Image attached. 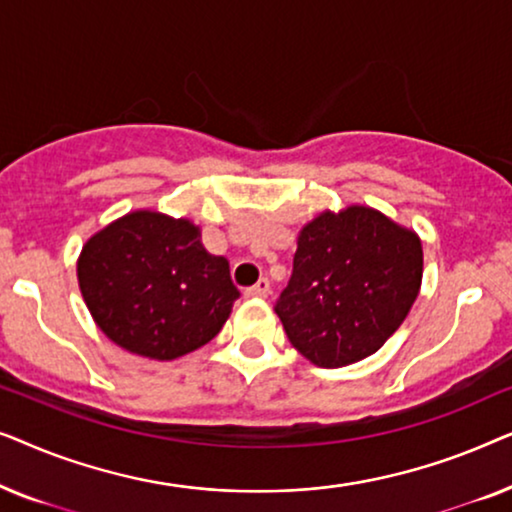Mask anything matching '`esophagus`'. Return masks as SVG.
<instances>
[{
  "mask_svg": "<svg viewBox=\"0 0 512 512\" xmlns=\"http://www.w3.org/2000/svg\"><path fill=\"white\" fill-rule=\"evenodd\" d=\"M244 293H247L249 298H268V293H270V282H268V279H265V277H261L254 286H249V289L244 291Z\"/></svg>",
  "mask_w": 512,
  "mask_h": 512,
  "instance_id": "1",
  "label": "esophagus"
}]
</instances>
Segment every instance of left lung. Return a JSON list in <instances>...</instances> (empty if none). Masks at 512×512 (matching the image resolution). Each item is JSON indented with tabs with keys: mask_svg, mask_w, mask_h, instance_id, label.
Here are the masks:
<instances>
[{
	"mask_svg": "<svg viewBox=\"0 0 512 512\" xmlns=\"http://www.w3.org/2000/svg\"><path fill=\"white\" fill-rule=\"evenodd\" d=\"M422 284V242L368 207L321 214L300 230L275 312L291 345L321 368L375 354Z\"/></svg>",
	"mask_w": 512,
	"mask_h": 512,
	"instance_id": "1",
	"label": "left lung"
}]
</instances>
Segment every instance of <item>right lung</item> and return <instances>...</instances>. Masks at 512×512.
I'll use <instances>...</instances> for the list:
<instances>
[{
	"instance_id": "add662e5",
	"label": "right lung",
	"mask_w": 512,
	"mask_h": 512,
	"mask_svg": "<svg viewBox=\"0 0 512 512\" xmlns=\"http://www.w3.org/2000/svg\"><path fill=\"white\" fill-rule=\"evenodd\" d=\"M79 286L107 338L158 361L207 345L240 298L228 261L202 247L200 230L156 212L128 214L90 237Z\"/></svg>"
}]
</instances>
